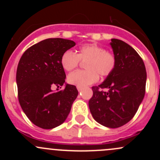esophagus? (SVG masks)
Masks as SVG:
<instances>
[{
  "label": "esophagus",
  "instance_id": "34e87169",
  "mask_svg": "<svg viewBox=\"0 0 160 160\" xmlns=\"http://www.w3.org/2000/svg\"><path fill=\"white\" fill-rule=\"evenodd\" d=\"M77 90H78V91H79V92L81 91V90H83V88H81V87H78V86H77Z\"/></svg>",
  "mask_w": 160,
  "mask_h": 160
}]
</instances>
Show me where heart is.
Instances as JSON below:
<instances>
[{
  "label": "heart",
  "instance_id": "heart-1",
  "mask_svg": "<svg viewBox=\"0 0 160 160\" xmlns=\"http://www.w3.org/2000/svg\"><path fill=\"white\" fill-rule=\"evenodd\" d=\"M85 61L84 67L87 70L74 71L68 76L67 80L70 84L81 88L88 86L98 81V74L102 77L110 75L116 66L114 55L96 43L80 46L77 54L67 50L62 53L60 59L62 68L67 71L72 70L78 67L80 61Z\"/></svg>",
  "mask_w": 160,
  "mask_h": 160
}]
</instances>
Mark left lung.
I'll return each mask as SVG.
<instances>
[{"mask_svg": "<svg viewBox=\"0 0 160 160\" xmlns=\"http://www.w3.org/2000/svg\"><path fill=\"white\" fill-rule=\"evenodd\" d=\"M111 46L115 68L101 84L92 87L89 108L96 122L115 128L135 116L144 98L147 76L142 59L132 46L116 38L111 39Z\"/></svg>", "mask_w": 160, "mask_h": 160, "instance_id": "obj_1", "label": "left lung"}]
</instances>
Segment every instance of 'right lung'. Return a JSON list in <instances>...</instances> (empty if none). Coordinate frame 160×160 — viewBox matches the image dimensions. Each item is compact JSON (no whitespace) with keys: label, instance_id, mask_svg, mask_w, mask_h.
Segmentation results:
<instances>
[{"label":"right lung","instance_id":"obj_1","mask_svg":"<svg viewBox=\"0 0 160 160\" xmlns=\"http://www.w3.org/2000/svg\"><path fill=\"white\" fill-rule=\"evenodd\" d=\"M75 45L71 40L47 38L28 48L19 60L16 72L19 103L31 122L43 129L63 123L78 95L74 85L52 90L65 83L61 56Z\"/></svg>","mask_w":160,"mask_h":160}]
</instances>
